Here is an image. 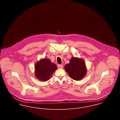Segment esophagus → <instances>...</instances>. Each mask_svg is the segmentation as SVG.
<instances>
[{
    "label": "esophagus",
    "instance_id": "esophagus-1",
    "mask_svg": "<svg viewBox=\"0 0 120 120\" xmlns=\"http://www.w3.org/2000/svg\"><path fill=\"white\" fill-rule=\"evenodd\" d=\"M57 68H58L59 69H62L63 68V65H60V64H58L57 65Z\"/></svg>",
    "mask_w": 120,
    "mask_h": 120
}]
</instances>
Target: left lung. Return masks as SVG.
Listing matches in <instances>:
<instances>
[{
	"mask_svg": "<svg viewBox=\"0 0 120 120\" xmlns=\"http://www.w3.org/2000/svg\"><path fill=\"white\" fill-rule=\"evenodd\" d=\"M64 68L70 77L75 80H82L87 73L85 61L78 57H71L70 63L67 64Z\"/></svg>",
	"mask_w": 120,
	"mask_h": 120,
	"instance_id": "8db88e82",
	"label": "left lung"
}]
</instances>
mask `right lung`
<instances>
[{"instance_id":"add662e5","label":"right lung","mask_w":120,"mask_h":120,"mask_svg":"<svg viewBox=\"0 0 120 120\" xmlns=\"http://www.w3.org/2000/svg\"><path fill=\"white\" fill-rule=\"evenodd\" d=\"M57 69L55 64L49 58H44L36 62L34 66L35 77L42 81L49 80L53 72Z\"/></svg>"}]
</instances>
